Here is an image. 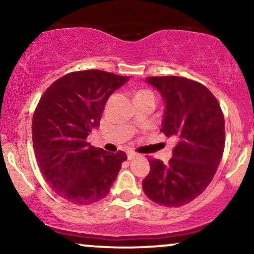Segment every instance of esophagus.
<instances>
[{"label": "esophagus", "mask_w": 254, "mask_h": 254, "mask_svg": "<svg viewBox=\"0 0 254 254\" xmlns=\"http://www.w3.org/2000/svg\"><path fill=\"white\" fill-rule=\"evenodd\" d=\"M137 155L135 153H133V151H127V159L129 160H132L133 157H136Z\"/></svg>", "instance_id": "34e87169"}]
</instances>
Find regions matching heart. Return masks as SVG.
I'll return each instance as SVG.
<instances>
[{
	"label": "heart",
	"mask_w": 254,
	"mask_h": 254,
	"mask_svg": "<svg viewBox=\"0 0 254 254\" xmlns=\"http://www.w3.org/2000/svg\"><path fill=\"white\" fill-rule=\"evenodd\" d=\"M143 94H151V95H154L153 92H151V90H148V89H142V90H139V92L137 93L136 95H143Z\"/></svg>",
	"instance_id": "b5f03b06"
}]
</instances>
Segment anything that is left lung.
Returning <instances> with one entry per match:
<instances>
[{"mask_svg": "<svg viewBox=\"0 0 254 254\" xmlns=\"http://www.w3.org/2000/svg\"><path fill=\"white\" fill-rule=\"evenodd\" d=\"M166 101L161 131L177 141L164 164L149 157L150 171L142 182L144 193L164 206H182L211 183L224 150V117L215 95L202 83L180 76H151Z\"/></svg>", "mask_w": 254, "mask_h": 254, "instance_id": "8db88e82", "label": "left lung"}]
</instances>
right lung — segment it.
Segmentation results:
<instances>
[{"instance_id":"add662e5","label":"right lung","mask_w":254,"mask_h":254,"mask_svg":"<svg viewBox=\"0 0 254 254\" xmlns=\"http://www.w3.org/2000/svg\"><path fill=\"white\" fill-rule=\"evenodd\" d=\"M129 76L103 70L72 71L44 92L32 119V139L44 179L58 196L86 205L106 197L127 159L87 142L107 99Z\"/></svg>"}]
</instances>
